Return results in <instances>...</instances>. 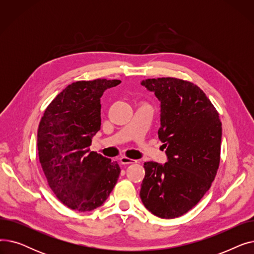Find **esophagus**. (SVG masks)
<instances>
[{"label": "esophagus", "mask_w": 254, "mask_h": 254, "mask_svg": "<svg viewBox=\"0 0 254 254\" xmlns=\"http://www.w3.org/2000/svg\"><path fill=\"white\" fill-rule=\"evenodd\" d=\"M120 163H122L123 165H130V164H136L137 161H135V159L128 158L127 156H123V157H120Z\"/></svg>", "instance_id": "34e87169"}]
</instances>
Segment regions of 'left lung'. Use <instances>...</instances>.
Returning a JSON list of instances; mask_svg holds the SVG:
<instances>
[{
  "label": "left lung",
  "instance_id": "obj_1",
  "mask_svg": "<svg viewBox=\"0 0 254 254\" xmlns=\"http://www.w3.org/2000/svg\"><path fill=\"white\" fill-rule=\"evenodd\" d=\"M141 84L161 101L158 138L168 162L144 164L140 196L155 216L176 218L201 201L217 174L221 122L206 93L188 80L163 77Z\"/></svg>",
  "mask_w": 254,
  "mask_h": 254
}]
</instances>
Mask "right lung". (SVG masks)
Returning a JSON list of instances; mask_svg holds the SVG:
<instances>
[{
    "label": "right lung",
    "mask_w": 254,
    "mask_h": 254,
    "mask_svg": "<svg viewBox=\"0 0 254 254\" xmlns=\"http://www.w3.org/2000/svg\"><path fill=\"white\" fill-rule=\"evenodd\" d=\"M120 80L96 79L66 86L46 108L38 127V154L51 190L72 210L102 206L120 174L117 162L89 150L101 128V97Z\"/></svg>",
    "instance_id": "add662e5"
}]
</instances>
